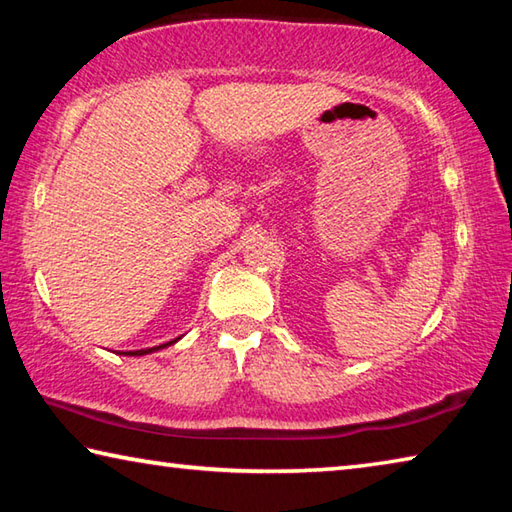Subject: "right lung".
<instances>
[{"mask_svg":"<svg viewBox=\"0 0 512 512\" xmlns=\"http://www.w3.org/2000/svg\"><path fill=\"white\" fill-rule=\"evenodd\" d=\"M176 341H178V339H176ZM176 341L162 343V345H158V348H149V350H133V352H124V354H131V357H142V354H149V352H155V350H162V348H167V345H171V343H176Z\"/></svg>","mask_w":512,"mask_h":512,"instance_id":"obj_1","label":"right lung"}]
</instances>
